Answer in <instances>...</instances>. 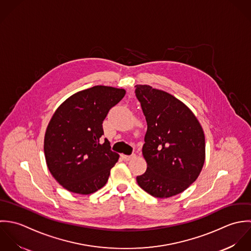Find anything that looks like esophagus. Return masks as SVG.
<instances>
[{"label":"esophagus","instance_id":"34e87169","mask_svg":"<svg viewBox=\"0 0 251 251\" xmlns=\"http://www.w3.org/2000/svg\"><path fill=\"white\" fill-rule=\"evenodd\" d=\"M135 156H136L135 154H133V155H124V154H122V155H121V157H122V159H123L124 161H129V160L133 159Z\"/></svg>","mask_w":251,"mask_h":251}]
</instances>
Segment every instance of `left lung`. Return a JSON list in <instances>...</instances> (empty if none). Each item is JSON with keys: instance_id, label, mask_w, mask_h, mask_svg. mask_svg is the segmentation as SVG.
<instances>
[{"instance_id": "left-lung-1", "label": "left lung", "mask_w": 251, "mask_h": 251, "mask_svg": "<svg viewBox=\"0 0 251 251\" xmlns=\"http://www.w3.org/2000/svg\"><path fill=\"white\" fill-rule=\"evenodd\" d=\"M148 123L143 155L148 169L137 176L151 196L167 199L187 189L199 176L205 159L203 130L181 100L150 85H136Z\"/></svg>"}]
</instances>
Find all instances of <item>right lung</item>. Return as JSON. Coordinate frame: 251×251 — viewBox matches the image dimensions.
I'll use <instances>...</instances> for the list:
<instances>
[{
  "label": "right lung",
  "mask_w": 251,
  "mask_h": 251,
  "mask_svg": "<svg viewBox=\"0 0 251 251\" xmlns=\"http://www.w3.org/2000/svg\"><path fill=\"white\" fill-rule=\"evenodd\" d=\"M121 88L97 85L64 100L48 125L44 151L55 180L70 192L89 195L106 183L119 154L100 141L102 121L125 96Z\"/></svg>",
  "instance_id": "right-lung-1"
}]
</instances>
